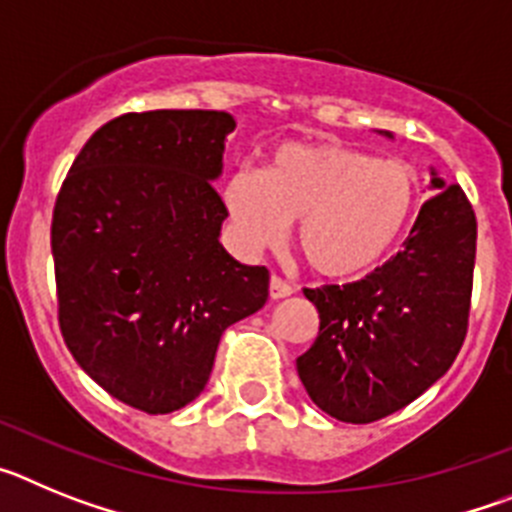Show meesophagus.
I'll list each match as a JSON object with an SVG mask.
<instances>
[{
	"mask_svg": "<svg viewBox=\"0 0 512 512\" xmlns=\"http://www.w3.org/2000/svg\"><path fill=\"white\" fill-rule=\"evenodd\" d=\"M292 292H295V284H289L287 279L277 277V274L271 277V282H269L271 300H282V297H289V295H292Z\"/></svg>",
	"mask_w": 512,
	"mask_h": 512,
	"instance_id": "esophagus-1",
	"label": "esophagus"
}]
</instances>
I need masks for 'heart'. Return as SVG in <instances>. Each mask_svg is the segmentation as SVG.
I'll list each match as a JSON object with an SVG mask.
<instances>
[{"label":"heart","mask_w":512,"mask_h":512,"mask_svg":"<svg viewBox=\"0 0 512 512\" xmlns=\"http://www.w3.org/2000/svg\"><path fill=\"white\" fill-rule=\"evenodd\" d=\"M248 248L277 246L297 223V251L315 274L359 277L382 264L408 230L420 176L405 161L343 143L289 140L264 171H238L223 189Z\"/></svg>","instance_id":"obj_1"}]
</instances>
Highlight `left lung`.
Masks as SVG:
<instances>
[{
  "label": "left lung",
  "instance_id": "obj_1",
  "mask_svg": "<svg viewBox=\"0 0 512 512\" xmlns=\"http://www.w3.org/2000/svg\"><path fill=\"white\" fill-rule=\"evenodd\" d=\"M431 187L387 264L343 287L305 289L320 328L297 374L330 418L374 423L397 413L449 372L467 338L477 217L459 184L433 176Z\"/></svg>",
  "mask_w": 512,
  "mask_h": 512
}]
</instances>
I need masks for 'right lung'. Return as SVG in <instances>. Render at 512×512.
I'll return each instance as SVG.
<instances>
[{"label":"right lung","instance_id":"add662e5","mask_svg":"<svg viewBox=\"0 0 512 512\" xmlns=\"http://www.w3.org/2000/svg\"><path fill=\"white\" fill-rule=\"evenodd\" d=\"M228 112H128L74 158L53 207L58 325L76 364L148 415L205 390L225 328L261 310L269 269L220 243L212 179Z\"/></svg>","mask_w":512,"mask_h":512}]
</instances>
